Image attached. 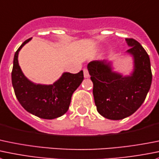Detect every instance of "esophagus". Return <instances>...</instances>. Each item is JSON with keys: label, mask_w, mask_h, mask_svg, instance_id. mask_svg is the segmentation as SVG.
I'll list each match as a JSON object with an SVG mask.
<instances>
[{"label": "esophagus", "mask_w": 159, "mask_h": 159, "mask_svg": "<svg viewBox=\"0 0 159 159\" xmlns=\"http://www.w3.org/2000/svg\"><path fill=\"white\" fill-rule=\"evenodd\" d=\"M83 71H84V77L85 78H89V71H88V70L86 68H84V70H83Z\"/></svg>", "instance_id": "1"}]
</instances>
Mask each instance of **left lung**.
Segmentation results:
<instances>
[{"mask_svg": "<svg viewBox=\"0 0 159 159\" xmlns=\"http://www.w3.org/2000/svg\"><path fill=\"white\" fill-rule=\"evenodd\" d=\"M125 40L130 47L126 53L131 55L134 61L130 75L114 71L112 61H93L88 64L97 111L112 120H122L136 112L144 102L152 81L147 52L134 39Z\"/></svg>", "mask_w": 159, "mask_h": 159, "instance_id": "1", "label": "left lung"}]
</instances>
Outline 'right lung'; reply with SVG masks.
<instances>
[{
	"label": "right lung",
	"instance_id": "obj_1",
	"mask_svg": "<svg viewBox=\"0 0 159 159\" xmlns=\"http://www.w3.org/2000/svg\"><path fill=\"white\" fill-rule=\"evenodd\" d=\"M25 41L15 52L11 81L17 99L27 112L46 120L61 116L68 110L74 92L84 79L83 71L78 74L64 72L52 84H35L28 79L18 64V53L27 43Z\"/></svg>",
	"mask_w": 159,
	"mask_h": 159
}]
</instances>
